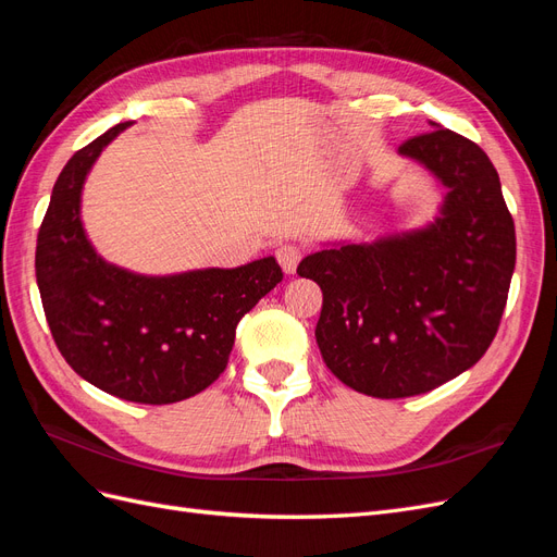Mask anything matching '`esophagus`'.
<instances>
[{"label":"esophagus","instance_id":"obj_1","mask_svg":"<svg viewBox=\"0 0 557 557\" xmlns=\"http://www.w3.org/2000/svg\"><path fill=\"white\" fill-rule=\"evenodd\" d=\"M276 260L283 267L285 274H293L297 269V262L301 260V246L293 244V242H285L276 248Z\"/></svg>","mask_w":557,"mask_h":557}]
</instances>
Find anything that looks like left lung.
<instances>
[{"instance_id":"1","label":"left lung","mask_w":557,"mask_h":557,"mask_svg":"<svg viewBox=\"0 0 557 557\" xmlns=\"http://www.w3.org/2000/svg\"><path fill=\"white\" fill-rule=\"evenodd\" d=\"M430 125L399 156L444 188L434 221L374 242H330L297 267L323 290L315 342L330 372L381 399L430 393L474 367L495 339L516 267L493 162Z\"/></svg>"}]
</instances>
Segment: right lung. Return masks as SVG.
<instances>
[{
    "label": "right lung",
    "instance_id": "obj_1",
    "mask_svg": "<svg viewBox=\"0 0 557 557\" xmlns=\"http://www.w3.org/2000/svg\"><path fill=\"white\" fill-rule=\"evenodd\" d=\"M121 123L60 172L37 237L48 327L74 372L139 404H174L225 372L239 320L283 278L276 258L146 276L107 262L81 221L83 185Z\"/></svg>",
    "mask_w": 557,
    "mask_h": 557
}]
</instances>
